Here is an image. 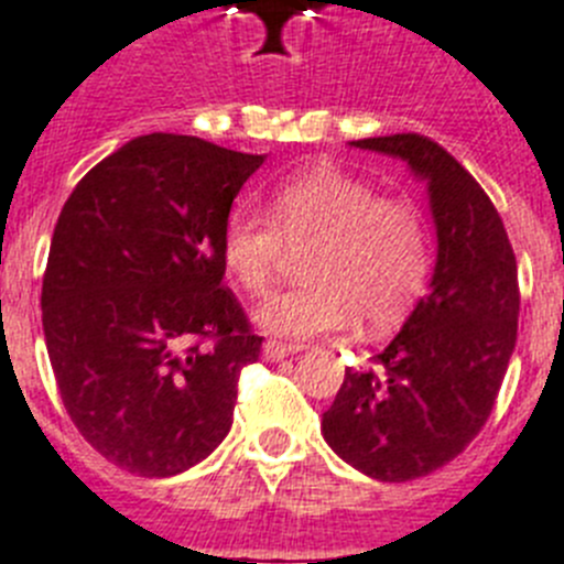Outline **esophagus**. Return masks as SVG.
Wrapping results in <instances>:
<instances>
[{"label":"esophagus","instance_id":"obj_1","mask_svg":"<svg viewBox=\"0 0 564 564\" xmlns=\"http://www.w3.org/2000/svg\"><path fill=\"white\" fill-rule=\"evenodd\" d=\"M297 349H301V346H295V343L267 340L263 343V357H267V360H281V357H286V355H295Z\"/></svg>","mask_w":564,"mask_h":564}]
</instances>
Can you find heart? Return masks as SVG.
<instances>
[{
	"mask_svg": "<svg viewBox=\"0 0 564 564\" xmlns=\"http://www.w3.org/2000/svg\"><path fill=\"white\" fill-rule=\"evenodd\" d=\"M269 218L232 213L221 235L227 275L261 295L286 247L306 249L310 281L269 295L254 321L281 337H315L346 329L383 332L417 303L431 272V227L409 198L317 166L281 181L269 195Z\"/></svg>",
	"mask_w": 564,
	"mask_h": 564,
	"instance_id": "b5f03b06",
	"label": "heart"
}]
</instances>
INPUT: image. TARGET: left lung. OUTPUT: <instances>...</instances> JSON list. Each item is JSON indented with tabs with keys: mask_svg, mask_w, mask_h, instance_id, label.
Masks as SVG:
<instances>
[{
	"mask_svg": "<svg viewBox=\"0 0 564 564\" xmlns=\"http://www.w3.org/2000/svg\"><path fill=\"white\" fill-rule=\"evenodd\" d=\"M355 147L429 178L440 249L431 292L375 369H346L321 429L357 471L405 482L459 457L497 403L517 343V258L486 189L437 141L394 133Z\"/></svg>",
	"mask_w": 564,
	"mask_h": 564,
	"instance_id": "left-lung-1",
	"label": "left lung"
}]
</instances>
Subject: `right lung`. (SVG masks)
Returning <instances> with one entry per match:
<instances>
[{
  "instance_id": "right-lung-1",
  "label": "right lung",
  "mask_w": 564,
  "mask_h": 564,
  "mask_svg": "<svg viewBox=\"0 0 564 564\" xmlns=\"http://www.w3.org/2000/svg\"><path fill=\"white\" fill-rule=\"evenodd\" d=\"M263 155L195 135L133 139L78 181L53 229L42 326L78 434L139 477L218 448L261 355L224 286L229 207Z\"/></svg>"
}]
</instances>
